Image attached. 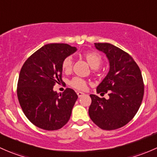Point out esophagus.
Wrapping results in <instances>:
<instances>
[{"instance_id": "34e87169", "label": "esophagus", "mask_w": 157, "mask_h": 157, "mask_svg": "<svg viewBox=\"0 0 157 157\" xmlns=\"http://www.w3.org/2000/svg\"><path fill=\"white\" fill-rule=\"evenodd\" d=\"M77 96H78V97L80 98V97H81V96H84V93H82V92H77Z\"/></svg>"}]
</instances>
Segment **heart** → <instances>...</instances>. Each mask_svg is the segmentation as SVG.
Masks as SVG:
<instances>
[{
  "mask_svg": "<svg viewBox=\"0 0 157 157\" xmlns=\"http://www.w3.org/2000/svg\"><path fill=\"white\" fill-rule=\"evenodd\" d=\"M83 58L87 61L89 65L92 68L96 69L100 66L102 63V57L100 55L95 52H86L82 55ZM73 61L71 56L67 57L64 58L62 61L61 67L62 70L66 73H70L72 70ZM71 87L76 89L78 90H84L87 87V83L85 80L80 78V77H74L69 83Z\"/></svg>",
  "mask_w": 157,
  "mask_h": 157,
  "instance_id": "obj_1",
  "label": "heart"
}]
</instances>
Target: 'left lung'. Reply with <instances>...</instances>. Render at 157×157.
Here are the masks:
<instances>
[{
    "instance_id": "1",
    "label": "left lung",
    "mask_w": 157,
    "mask_h": 157,
    "mask_svg": "<svg viewBox=\"0 0 157 157\" xmlns=\"http://www.w3.org/2000/svg\"><path fill=\"white\" fill-rule=\"evenodd\" d=\"M95 47L106 55L109 71L96 88L97 93H108L109 99L90 95L92 102L89 115L103 130H115L127 124L141 105L144 93L143 77L132 57L109 43H95Z\"/></svg>"
}]
</instances>
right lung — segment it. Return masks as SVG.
<instances>
[{
    "label": "right lung",
    "instance_id": "obj_1",
    "mask_svg": "<svg viewBox=\"0 0 157 157\" xmlns=\"http://www.w3.org/2000/svg\"><path fill=\"white\" fill-rule=\"evenodd\" d=\"M76 51L67 44H48L34 52L20 70L17 97L23 113L36 127L55 131L69 121L78 96L71 88L58 93L53 86L62 82L63 60Z\"/></svg>",
    "mask_w": 157,
    "mask_h": 157
}]
</instances>
